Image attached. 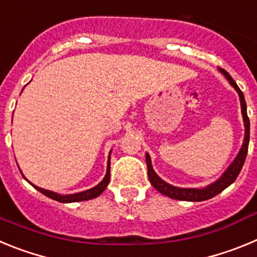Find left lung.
Here are the masks:
<instances>
[{"instance_id": "obj_1", "label": "left lung", "mask_w": 257, "mask_h": 257, "mask_svg": "<svg viewBox=\"0 0 257 257\" xmlns=\"http://www.w3.org/2000/svg\"><path fill=\"white\" fill-rule=\"evenodd\" d=\"M219 70H220V73L225 76V78L228 79L229 83L234 87L235 91L238 92V96H239L240 109H242V117H243V123H244L243 144H242V147H240L239 152H238L234 161L229 165V167L224 171V174H222L216 181H213L212 184H208L207 187L205 188H180V187H174V185H171V184L166 183V181L163 180V179H161L160 176L156 174V171L153 170L151 156H149L148 153L145 154V161H147V167H148L149 181H151L152 185H153L158 192L165 194V196L170 197V198L172 199L189 201V202H201V201H206V199H210L212 198V197L217 196V194L221 193L225 188H228L230 184L234 183L237 176L239 175L240 170H242V166H243L244 160H246L247 151H248V143H249V119L248 117H247L246 100H244L243 92L240 91L239 87L237 86V83L234 82V79L230 77V74H229L226 70L221 69V68H219Z\"/></svg>"}]
</instances>
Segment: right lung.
I'll return each instance as SVG.
<instances>
[{
	"instance_id": "1",
	"label": "right lung",
	"mask_w": 257,
	"mask_h": 257,
	"mask_svg": "<svg viewBox=\"0 0 257 257\" xmlns=\"http://www.w3.org/2000/svg\"><path fill=\"white\" fill-rule=\"evenodd\" d=\"M110 153H112V151L109 152L108 163H106V174H105V176H104L103 180L97 184V185H95L94 188H91V189L83 190V192L73 193V194H59V193L51 192V190L44 189V188H40V187H37V185H35V184H32L31 181L27 180L24 175H23V178L26 179V180L28 181L31 185H33V187H35L38 192H41L42 194H45L46 197H49V198L54 199V201L61 202V203H72V202H82V201H88V199H94V198H96V197L100 196L101 193L105 190V188L108 187L109 179H110Z\"/></svg>"
}]
</instances>
